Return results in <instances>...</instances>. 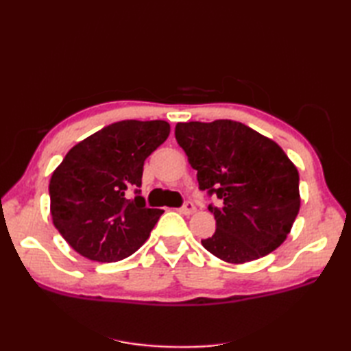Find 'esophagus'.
I'll list each match as a JSON object with an SVG mask.
<instances>
[{"instance_id": "34e87169", "label": "esophagus", "mask_w": 351, "mask_h": 351, "mask_svg": "<svg viewBox=\"0 0 351 351\" xmlns=\"http://www.w3.org/2000/svg\"><path fill=\"white\" fill-rule=\"evenodd\" d=\"M181 213H182V214H185V215H191V214H195V213H196V206L193 205L191 202H187V204H185V205L181 208Z\"/></svg>"}]
</instances>
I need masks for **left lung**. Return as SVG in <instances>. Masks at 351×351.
I'll list each match as a JSON object with an SVG mask.
<instances>
[{"label": "left lung", "mask_w": 351, "mask_h": 351, "mask_svg": "<svg viewBox=\"0 0 351 351\" xmlns=\"http://www.w3.org/2000/svg\"><path fill=\"white\" fill-rule=\"evenodd\" d=\"M175 136L197 170L215 232L204 247L228 264L263 258L287 240L300 210L299 171L283 149L241 122H180Z\"/></svg>", "instance_id": "left-lung-1"}]
</instances>
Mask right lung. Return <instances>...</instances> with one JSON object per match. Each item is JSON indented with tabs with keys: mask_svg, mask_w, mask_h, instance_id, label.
I'll return each instance as SVG.
<instances>
[{
	"mask_svg": "<svg viewBox=\"0 0 351 351\" xmlns=\"http://www.w3.org/2000/svg\"><path fill=\"white\" fill-rule=\"evenodd\" d=\"M169 134L166 121L111 123L81 140L52 171V223L81 256L116 263L145 244L164 211L126 191L140 187L145 160Z\"/></svg>",
	"mask_w": 351,
	"mask_h": 351,
	"instance_id": "1",
	"label": "right lung"
}]
</instances>
